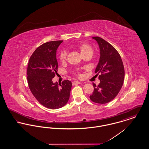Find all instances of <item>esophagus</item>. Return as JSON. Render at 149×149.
Wrapping results in <instances>:
<instances>
[{
    "instance_id": "esophagus-1",
    "label": "esophagus",
    "mask_w": 149,
    "mask_h": 149,
    "mask_svg": "<svg viewBox=\"0 0 149 149\" xmlns=\"http://www.w3.org/2000/svg\"><path fill=\"white\" fill-rule=\"evenodd\" d=\"M72 85H76V84H81V83L79 82V81H73L72 83Z\"/></svg>"
}]
</instances>
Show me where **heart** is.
Here are the masks:
<instances>
[{
    "instance_id": "b5f03b06",
    "label": "heart",
    "mask_w": 149,
    "mask_h": 149,
    "mask_svg": "<svg viewBox=\"0 0 149 149\" xmlns=\"http://www.w3.org/2000/svg\"><path fill=\"white\" fill-rule=\"evenodd\" d=\"M76 47L80 51V54L83 56L88 54L92 55L93 53L92 47L87 43H83L79 44L76 46ZM67 56H68V52L66 50H62L59 53V59L60 61L62 63H64L66 61Z\"/></svg>"
}]
</instances>
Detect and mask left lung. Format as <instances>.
<instances>
[{"label":"left lung","instance_id":"8db88e82","mask_svg":"<svg viewBox=\"0 0 149 149\" xmlns=\"http://www.w3.org/2000/svg\"><path fill=\"white\" fill-rule=\"evenodd\" d=\"M92 38L98 42L100 49L99 63L95 70V73H100V83L98 86L93 84L94 91L90 99L96 103L105 104L120 91L125 78L124 66L119 53L112 45L99 37Z\"/></svg>","mask_w":149,"mask_h":149}]
</instances>
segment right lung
<instances>
[{
    "mask_svg": "<svg viewBox=\"0 0 149 149\" xmlns=\"http://www.w3.org/2000/svg\"><path fill=\"white\" fill-rule=\"evenodd\" d=\"M63 41H50L37 47L29 58L27 70L32 94L43 106L53 109L61 108L68 103L72 86L68 80L58 84L52 81L57 74L56 50Z\"/></svg>",
    "mask_w": 149,
    "mask_h": 149,
    "instance_id": "right-lung-1",
    "label": "right lung"
}]
</instances>
